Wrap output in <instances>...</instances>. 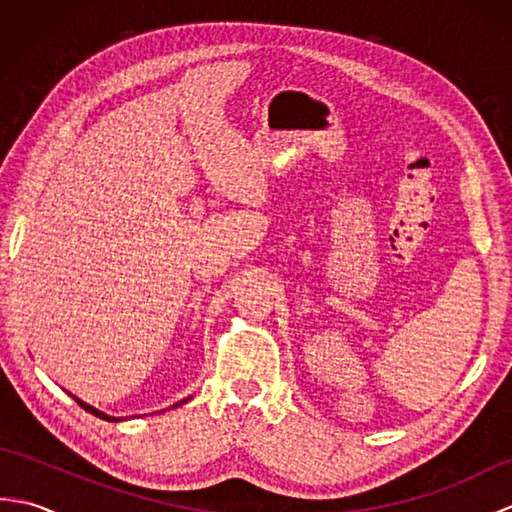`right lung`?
<instances>
[{"instance_id":"add662e5","label":"right lung","mask_w":512,"mask_h":512,"mask_svg":"<svg viewBox=\"0 0 512 512\" xmlns=\"http://www.w3.org/2000/svg\"><path fill=\"white\" fill-rule=\"evenodd\" d=\"M72 396V394H70ZM76 402H79V405L85 409V411H88V413H92V416H96V418H103V420H107V422H121L123 418H114V416H107V413L105 411H101V409H96V407H92V405H88V402H83L81 398H76V396H72ZM193 396H189V398H182L180 402H176V405H173V407H178V405H184V402H187V400H191Z\"/></svg>"}]
</instances>
